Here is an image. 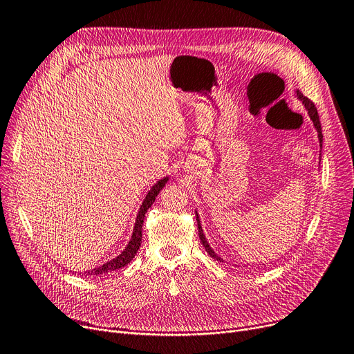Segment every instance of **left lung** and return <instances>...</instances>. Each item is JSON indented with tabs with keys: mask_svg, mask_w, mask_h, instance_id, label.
I'll list each match as a JSON object with an SVG mask.
<instances>
[{
	"mask_svg": "<svg viewBox=\"0 0 354 354\" xmlns=\"http://www.w3.org/2000/svg\"><path fill=\"white\" fill-rule=\"evenodd\" d=\"M297 96H298V97L302 100V104H304L306 109L308 111V115H310V118H311V121H313V124H314V127H315V129H317V132H318L319 147H322V145H323V133H322V124H319V116H318L317 108H315V105L313 104V100H310V99H308V97H306V96H302L299 91H297ZM196 221H197L198 238H200V242H201V245L205 246V249L207 250V254H209L212 258H214V259H217V261L223 262V259H222V258H218V257L214 254V250L210 248V245L207 243V239L205 238V234H203V229H201V226H200V221H198V214H197V212H196Z\"/></svg>",
	"mask_w": 354,
	"mask_h": 354,
	"instance_id": "1",
	"label": "left lung"
}]
</instances>
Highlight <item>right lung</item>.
I'll return each instance as SVG.
<instances>
[{"label":"right lung","instance_id":"add662e5","mask_svg":"<svg viewBox=\"0 0 354 354\" xmlns=\"http://www.w3.org/2000/svg\"><path fill=\"white\" fill-rule=\"evenodd\" d=\"M168 181V177L160 180L157 184H154L153 189H151L145 197V200L142 201V205L140 207V212H138V216H137V221H136V226H133V232H132V238L129 241V243L127 245V248L124 249V252L121 255H118L116 258L108 261L106 263L100 265L95 269H92V271H86L85 274L88 275H100V274H108L111 271H116V269H121L124 268L125 265H128L132 258L137 255V252L141 246V239H142V223H144V217H145V213L147 210L151 207V205L154 203L156 201V197L158 196V193L162 190V187L165 186V183Z\"/></svg>","mask_w":354,"mask_h":354}]
</instances>
